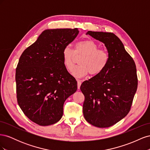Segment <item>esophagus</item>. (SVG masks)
I'll return each mask as SVG.
<instances>
[{
  "label": "esophagus",
  "mask_w": 150,
  "mask_h": 150,
  "mask_svg": "<svg viewBox=\"0 0 150 150\" xmlns=\"http://www.w3.org/2000/svg\"><path fill=\"white\" fill-rule=\"evenodd\" d=\"M81 81H80V80H78V89H79L80 88V86H81Z\"/></svg>",
  "instance_id": "obj_1"
}]
</instances>
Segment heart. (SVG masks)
I'll return each instance as SVG.
<instances>
[{
  "label": "heart",
  "instance_id": "obj_1",
  "mask_svg": "<svg viewBox=\"0 0 150 150\" xmlns=\"http://www.w3.org/2000/svg\"><path fill=\"white\" fill-rule=\"evenodd\" d=\"M99 48L98 44L91 39L77 42L74 51L69 46H66L62 52L63 64L70 71L74 66L75 55H82L79 61L80 65L72 70L71 74L78 78H83L89 73L92 76L98 75L106 69L110 61L108 51Z\"/></svg>",
  "mask_w": 150,
  "mask_h": 150
}]
</instances>
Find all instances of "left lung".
Instances as JSON below:
<instances>
[{
  "instance_id": "8db88e82",
  "label": "left lung",
  "mask_w": 150,
  "mask_h": 150,
  "mask_svg": "<svg viewBox=\"0 0 150 150\" xmlns=\"http://www.w3.org/2000/svg\"><path fill=\"white\" fill-rule=\"evenodd\" d=\"M104 44L110 61L101 73L81 84L85 97L83 111L86 120L98 128H108L128 114L138 87L137 68L124 45L111 33L88 31Z\"/></svg>"
}]
</instances>
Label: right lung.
<instances>
[{
	"label": "right lung",
	"mask_w": 150,
	"mask_h": 150,
	"mask_svg": "<svg viewBox=\"0 0 150 150\" xmlns=\"http://www.w3.org/2000/svg\"><path fill=\"white\" fill-rule=\"evenodd\" d=\"M78 34L77 28L45 30L20 57L16 71L17 103L40 126L59 121L65 101L78 89L63 64L62 52Z\"/></svg>",
	"instance_id": "right-lung-1"
}]
</instances>
